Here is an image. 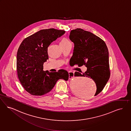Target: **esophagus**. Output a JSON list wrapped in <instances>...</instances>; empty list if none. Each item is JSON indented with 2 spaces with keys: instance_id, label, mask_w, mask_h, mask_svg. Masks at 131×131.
Returning a JSON list of instances; mask_svg holds the SVG:
<instances>
[{
  "instance_id": "34e87169",
  "label": "esophagus",
  "mask_w": 131,
  "mask_h": 131,
  "mask_svg": "<svg viewBox=\"0 0 131 131\" xmlns=\"http://www.w3.org/2000/svg\"><path fill=\"white\" fill-rule=\"evenodd\" d=\"M68 74H69V79H72L74 76V73L72 72H68Z\"/></svg>"
}]
</instances>
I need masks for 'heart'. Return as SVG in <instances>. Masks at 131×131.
I'll list each match as a JSON object with an SVG mask.
<instances>
[{
  "label": "heart",
  "instance_id": "heart-1",
  "mask_svg": "<svg viewBox=\"0 0 131 131\" xmlns=\"http://www.w3.org/2000/svg\"><path fill=\"white\" fill-rule=\"evenodd\" d=\"M68 43H70V41L68 40L66 38H63L60 42V45H65Z\"/></svg>",
  "mask_w": 131,
  "mask_h": 131
}]
</instances>
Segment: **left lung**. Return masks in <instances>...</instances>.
<instances>
[{
	"mask_svg": "<svg viewBox=\"0 0 131 131\" xmlns=\"http://www.w3.org/2000/svg\"><path fill=\"white\" fill-rule=\"evenodd\" d=\"M69 38L74 43L70 65H85L87 68L85 73L75 72L74 75L92 79L96 86L95 96L102 91L110 78L109 52L106 43L93 33L80 28L72 30Z\"/></svg>",
	"mask_w": 131,
	"mask_h": 131,
	"instance_id": "1",
	"label": "left lung"
}]
</instances>
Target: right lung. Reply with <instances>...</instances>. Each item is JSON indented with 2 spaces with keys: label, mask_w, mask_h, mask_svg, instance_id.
<instances>
[{
  "label": "right lung",
  "mask_w": 131,
  "mask_h": 131,
  "mask_svg": "<svg viewBox=\"0 0 131 131\" xmlns=\"http://www.w3.org/2000/svg\"><path fill=\"white\" fill-rule=\"evenodd\" d=\"M65 33L63 30L52 28L41 30L24 39L19 46L16 56L17 75L22 86L30 94H46L58 80H68L69 74L66 70L43 71V64L49 59L48 48Z\"/></svg>",
  "instance_id": "add662e5"
}]
</instances>
